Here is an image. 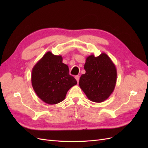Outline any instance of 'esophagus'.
<instances>
[{
	"instance_id": "esophagus-1",
	"label": "esophagus",
	"mask_w": 148,
	"mask_h": 148,
	"mask_svg": "<svg viewBox=\"0 0 148 148\" xmlns=\"http://www.w3.org/2000/svg\"><path fill=\"white\" fill-rule=\"evenodd\" d=\"M75 79H77V82L78 83L79 82V77L78 75H77V76H75Z\"/></svg>"
}]
</instances>
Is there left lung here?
Returning <instances> with one entry per match:
<instances>
[{"mask_svg":"<svg viewBox=\"0 0 148 148\" xmlns=\"http://www.w3.org/2000/svg\"><path fill=\"white\" fill-rule=\"evenodd\" d=\"M86 73L79 81V87L88 99L102 102L113 92L117 82V69L113 62L105 53L98 57L88 56L84 66Z\"/></svg>","mask_w":148,"mask_h":148,"instance_id":"left-lung-1","label":"left lung"}]
</instances>
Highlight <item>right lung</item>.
Here are the masks:
<instances>
[{"mask_svg": "<svg viewBox=\"0 0 148 148\" xmlns=\"http://www.w3.org/2000/svg\"><path fill=\"white\" fill-rule=\"evenodd\" d=\"M61 56L49 51L33 66L31 83L34 92L43 102L56 104L64 101L69 89L77 84L69 74Z\"/></svg>", "mask_w": 148, "mask_h": 148, "instance_id": "obj_1", "label": "right lung"}]
</instances>
